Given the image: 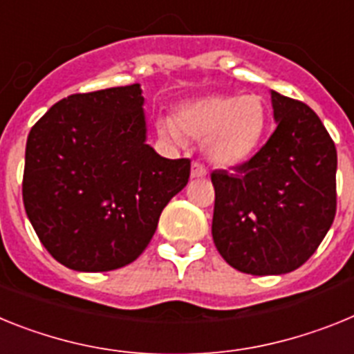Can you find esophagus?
I'll list each match as a JSON object with an SVG mask.
<instances>
[{
  "label": "esophagus",
  "mask_w": 354,
  "mask_h": 354,
  "mask_svg": "<svg viewBox=\"0 0 354 354\" xmlns=\"http://www.w3.org/2000/svg\"><path fill=\"white\" fill-rule=\"evenodd\" d=\"M207 169H205V165L199 164V162H194L192 164V169H190V176L192 178H205L207 176Z\"/></svg>",
  "instance_id": "esophagus-1"
}]
</instances>
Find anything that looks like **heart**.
I'll return each instance as SVG.
<instances>
[{"label":"heart","instance_id":"obj_1","mask_svg":"<svg viewBox=\"0 0 354 354\" xmlns=\"http://www.w3.org/2000/svg\"><path fill=\"white\" fill-rule=\"evenodd\" d=\"M158 133L174 144L185 137L205 140V155L219 167L244 164L262 146L269 130V106L258 94H221L187 101L173 119L156 122Z\"/></svg>","mask_w":354,"mask_h":354}]
</instances>
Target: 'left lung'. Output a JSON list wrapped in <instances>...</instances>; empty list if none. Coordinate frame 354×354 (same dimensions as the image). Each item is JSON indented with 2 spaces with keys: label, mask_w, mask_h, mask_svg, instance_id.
Instances as JSON below:
<instances>
[{
  "label": "left lung",
  "mask_w": 354,
  "mask_h": 354,
  "mask_svg": "<svg viewBox=\"0 0 354 354\" xmlns=\"http://www.w3.org/2000/svg\"><path fill=\"white\" fill-rule=\"evenodd\" d=\"M276 130L242 165L214 171L212 236L253 276L285 274L315 253L337 212V149L308 104L270 91Z\"/></svg>",
  "instance_id": "1"
}]
</instances>
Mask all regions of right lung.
Here are the masks:
<instances>
[{"label": "right lung", "mask_w": 354, "mask_h": 354, "mask_svg": "<svg viewBox=\"0 0 354 354\" xmlns=\"http://www.w3.org/2000/svg\"><path fill=\"white\" fill-rule=\"evenodd\" d=\"M139 84L73 94L26 140L23 203L48 253L80 272L124 267L147 248L190 160L146 144Z\"/></svg>", "instance_id": "add662e5"}]
</instances>
